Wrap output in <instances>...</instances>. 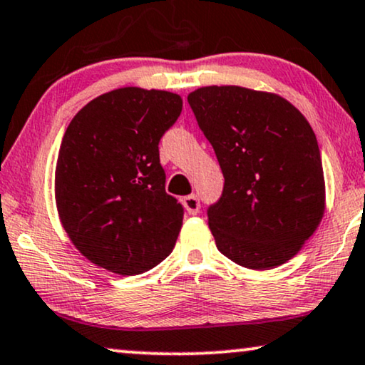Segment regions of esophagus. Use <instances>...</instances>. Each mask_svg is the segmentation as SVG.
Masks as SVG:
<instances>
[{
	"label": "esophagus",
	"instance_id": "34e87169",
	"mask_svg": "<svg viewBox=\"0 0 365 365\" xmlns=\"http://www.w3.org/2000/svg\"><path fill=\"white\" fill-rule=\"evenodd\" d=\"M183 207L190 215H197L200 212V200L197 195H188V197H185Z\"/></svg>",
	"mask_w": 365,
	"mask_h": 365
}]
</instances>
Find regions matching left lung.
<instances>
[{
  "instance_id": "8db88e82",
  "label": "left lung",
  "mask_w": 365,
  "mask_h": 365,
  "mask_svg": "<svg viewBox=\"0 0 365 365\" xmlns=\"http://www.w3.org/2000/svg\"><path fill=\"white\" fill-rule=\"evenodd\" d=\"M225 185L208 208L220 253L250 269L286 263L319 227L326 187L306 117L283 97L240 86L188 94Z\"/></svg>"
}]
</instances>
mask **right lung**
<instances>
[{
  "label": "right lung",
  "instance_id": "add662e5",
  "mask_svg": "<svg viewBox=\"0 0 365 365\" xmlns=\"http://www.w3.org/2000/svg\"><path fill=\"white\" fill-rule=\"evenodd\" d=\"M167 91L122 87L74 115L56 165V205L66 233L110 273H145L172 253L183 207L165 192L158 142L182 112Z\"/></svg>",
  "mask_w": 365,
  "mask_h": 365
}]
</instances>
